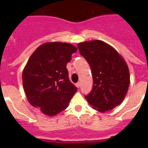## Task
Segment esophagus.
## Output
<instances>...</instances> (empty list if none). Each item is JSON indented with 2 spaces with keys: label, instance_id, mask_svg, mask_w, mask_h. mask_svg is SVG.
<instances>
[{
  "label": "esophagus",
  "instance_id": "obj_1",
  "mask_svg": "<svg viewBox=\"0 0 148 148\" xmlns=\"http://www.w3.org/2000/svg\"><path fill=\"white\" fill-rule=\"evenodd\" d=\"M75 86H76V87L79 88V87H80V82H78V83L75 84Z\"/></svg>",
  "mask_w": 148,
  "mask_h": 148
}]
</instances>
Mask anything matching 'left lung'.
<instances>
[{
    "instance_id": "left-lung-1",
    "label": "left lung",
    "mask_w": 148,
    "mask_h": 148,
    "mask_svg": "<svg viewBox=\"0 0 148 148\" xmlns=\"http://www.w3.org/2000/svg\"><path fill=\"white\" fill-rule=\"evenodd\" d=\"M78 48L89 63L93 79L92 90L85 99L101 113L113 110L125 99L130 85L126 61L113 47L102 40L81 42Z\"/></svg>"
}]
</instances>
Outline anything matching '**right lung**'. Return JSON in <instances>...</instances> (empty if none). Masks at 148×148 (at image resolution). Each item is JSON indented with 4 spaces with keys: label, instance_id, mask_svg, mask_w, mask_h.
Listing matches in <instances>:
<instances>
[{
    "label": "right lung",
    "instance_id": "right-lung-1",
    "mask_svg": "<svg viewBox=\"0 0 148 148\" xmlns=\"http://www.w3.org/2000/svg\"><path fill=\"white\" fill-rule=\"evenodd\" d=\"M76 51L68 43H44L34 51L23 68V87L28 101L47 116H56L66 109L77 91L66 70Z\"/></svg>",
    "mask_w": 148,
    "mask_h": 148
}]
</instances>
